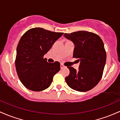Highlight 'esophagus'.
Masks as SVG:
<instances>
[{"label":"esophagus","mask_w":120,"mask_h":120,"mask_svg":"<svg viewBox=\"0 0 120 120\" xmlns=\"http://www.w3.org/2000/svg\"><path fill=\"white\" fill-rule=\"evenodd\" d=\"M60 68H64V64H60Z\"/></svg>","instance_id":"obj_1"}]
</instances>
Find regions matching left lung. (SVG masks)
Here are the masks:
<instances>
[{
    "label": "left lung",
    "mask_w": 120,
    "mask_h": 120,
    "mask_svg": "<svg viewBox=\"0 0 120 120\" xmlns=\"http://www.w3.org/2000/svg\"><path fill=\"white\" fill-rule=\"evenodd\" d=\"M64 37L75 45L73 57L80 61L79 69L67 67L70 74L66 77L67 85L79 92H86L98 84L106 62V52L101 38L87 31L64 33Z\"/></svg>",
    "instance_id": "8db88e82"
}]
</instances>
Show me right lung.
<instances>
[{"label":"right lung","mask_w":120,"mask_h":120,"mask_svg":"<svg viewBox=\"0 0 120 120\" xmlns=\"http://www.w3.org/2000/svg\"><path fill=\"white\" fill-rule=\"evenodd\" d=\"M63 34L34 28L26 31L20 38L15 66L20 81L26 88L41 91L50 86L53 76L60 70V64L48 63L44 56Z\"/></svg>","instance_id":"obj_1"}]
</instances>
